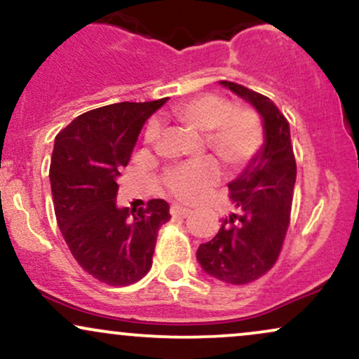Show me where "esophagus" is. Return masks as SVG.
<instances>
[{"mask_svg":"<svg viewBox=\"0 0 359 359\" xmlns=\"http://www.w3.org/2000/svg\"><path fill=\"white\" fill-rule=\"evenodd\" d=\"M192 210L187 209V207H182V205H172L170 207V214L174 215V217H187L189 214H191Z\"/></svg>","mask_w":359,"mask_h":359,"instance_id":"esophagus-1","label":"esophagus"}]
</instances>
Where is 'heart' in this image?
I'll return each instance as SVG.
<instances>
[{
	"instance_id": "b5f03b06",
	"label": "heart",
	"mask_w": 359,
	"mask_h": 359,
	"mask_svg": "<svg viewBox=\"0 0 359 359\" xmlns=\"http://www.w3.org/2000/svg\"><path fill=\"white\" fill-rule=\"evenodd\" d=\"M170 115L205 133L207 147L232 172L248 167L264 144V128L257 111L249 107H234L221 95H197L175 105ZM158 135V123L150 122L145 130V142L155 144ZM219 180L221 168L212 158L180 163L165 175V185L172 196L185 202L204 197Z\"/></svg>"
}]
</instances>
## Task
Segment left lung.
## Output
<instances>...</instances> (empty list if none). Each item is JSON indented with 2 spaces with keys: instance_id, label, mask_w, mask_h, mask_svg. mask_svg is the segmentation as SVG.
Segmentation results:
<instances>
[{
  "instance_id": "8db88e82",
  "label": "left lung",
  "mask_w": 359,
  "mask_h": 359,
  "mask_svg": "<svg viewBox=\"0 0 359 359\" xmlns=\"http://www.w3.org/2000/svg\"><path fill=\"white\" fill-rule=\"evenodd\" d=\"M222 86L250 103L262 116L264 144L245 170L229 184L236 212L209 243L197 249L205 274L227 284H248L278 261L291 217L296 161L286 116L264 95L232 81Z\"/></svg>"
}]
</instances>
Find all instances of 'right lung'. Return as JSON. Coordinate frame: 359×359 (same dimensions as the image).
<instances>
[{
	"label": "right lung",
	"instance_id": "add662e5",
	"mask_svg": "<svg viewBox=\"0 0 359 359\" xmlns=\"http://www.w3.org/2000/svg\"><path fill=\"white\" fill-rule=\"evenodd\" d=\"M165 102L100 107L55 138L50 182L56 222L76 262L110 286H128L149 273L158 229L170 219L163 198L138 210L116 207L120 172L147 118Z\"/></svg>",
	"mask_w": 359,
	"mask_h": 359
}]
</instances>
